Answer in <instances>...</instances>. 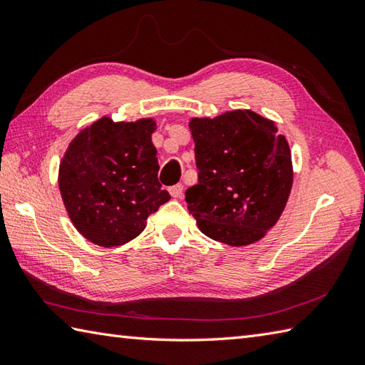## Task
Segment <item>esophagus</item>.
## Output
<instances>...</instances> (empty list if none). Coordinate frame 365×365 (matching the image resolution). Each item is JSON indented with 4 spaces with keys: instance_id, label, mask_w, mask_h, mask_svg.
<instances>
[{
    "instance_id": "34e87169",
    "label": "esophagus",
    "mask_w": 365,
    "mask_h": 365,
    "mask_svg": "<svg viewBox=\"0 0 365 365\" xmlns=\"http://www.w3.org/2000/svg\"><path fill=\"white\" fill-rule=\"evenodd\" d=\"M169 192H170V196H173L174 199H180L183 196V185L182 183L174 185V187L169 188Z\"/></svg>"
}]
</instances>
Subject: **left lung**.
I'll return each mask as SVG.
<instances>
[{"label": "left lung", "instance_id": "left-lung-1", "mask_svg": "<svg viewBox=\"0 0 365 365\" xmlns=\"http://www.w3.org/2000/svg\"><path fill=\"white\" fill-rule=\"evenodd\" d=\"M197 185L185 192L202 234L230 246L265 237L293 183L292 153L273 120L250 110L190 120Z\"/></svg>", "mask_w": 365, "mask_h": 365}]
</instances>
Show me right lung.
<instances>
[{"label":"right lung","instance_id":"add662e5","mask_svg":"<svg viewBox=\"0 0 365 365\" xmlns=\"http://www.w3.org/2000/svg\"><path fill=\"white\" fill-rule=\"evenodd\" d=\"M153 131V119L102 118L68 144L59 191L68 218L89 242L103 247L128 243L170 199L158 182Z\"/></svg>","mask_w":365,"mask_h":365}]
</instances>
